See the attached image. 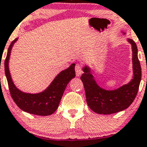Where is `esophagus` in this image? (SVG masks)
<instances>
[{"mask_svg": "<svg viewBox=\"0 0 147 147\" xmlns=\"http://www.w3.org/2000/svg\"><path fill=\"white\" fill-rule=\"evenodd\" d=\"M75 71L76 74L77 76H80L82 74V68L81 65L80 64H76L75 67Z\"/></svg>", "mask_w": 147, "mask_h": 147, "instance_id": "obj_1", "label": "esophagus"}]
</instances>
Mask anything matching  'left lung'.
I'll use <instances>...</instances> for the list:
<instances>
[{
	"label": "left lung",
	"mask_w": 147,
	"mask_h": 147,
	"mask_svg": "<svg viewBox=\"0 0 147 147\" xmlns=\"http://www.w3.org/2000/svg\"><path fill=\"white\" fill-rule=\"evenodd\" d=\"M125 34V33H123ZM132 45L133 79L127 84L113 90H106L100 88L90 74V68L85 66L80 77L86 92L88 105L98 114H112L127 109L136 98L141 80V67L138 58V49L133 40L128 38Z\"/></svg>",
	"instance_id": "left-lung-1"
}]
</instances>
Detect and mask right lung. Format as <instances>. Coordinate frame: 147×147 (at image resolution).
<instances>
[{"label":"right lung","mask_w":147,"mask_h":147,"mask_svg":"<svg viewBox=\"0 0 147 147\" xmlns=\"http://www.w3.org/2000/svg\"><path fill=\"white\" fill-rule=\"evenodd\" d=\"M18 38L9 46L5 61V71L11 96L15 104L23 111L37 115H50L56 111L62 98L67 85L76 76L75 64L60 72L49 86L43 92L38 94H30L19 90L13 84L9 69V60L11 51Z\"/></svg>","instance_id":"1"}]
</instances>
